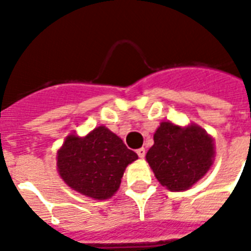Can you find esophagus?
Segmentation results:
<instances>
[{
	"label": "esophagus",
	"instance_id": "esophagus-1",
	"mask_svg": "<svg viewBox=\"0 0 251 251\" xmlns=\"http://www.w3.org/2000/svg\"><path fill=\"white\" fill-rule=\"evenodd\" d=\"M137 153H138V156L141 157V159H143V157L146 156V150L143 149V147H142V149H138Z\"/></svg>",
	"mask_w": 251,
	"mask_h": 251
}]
</instances>
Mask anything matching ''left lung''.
<instances>
[{
    "label": "left lung",
    "mask_w": 251,
    "mask_h": 251,
    "mask_svg": "<svg viewBox=\"0 0 251 251\" xmlns=\"http://www.w3.org/2000/svg\"><path fill=\"white\" fill-rule=\"evenodd\" d=\"M153 142L146 159L169 190H186L212 165L214 141L198 126L182 129L172 122H161Z\"/></svg>",
    "instance_id": "1"
}]
</instances>
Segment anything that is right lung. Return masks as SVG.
Returning a JSON list of instances; mask_svg holds the SVG:
<instances>
[{
    "mask_svg": "<svg viewBox=\"0 0 251 251\" xmlns=\"http://www.w3.org/2000/svg\"><path fill=\"white\" fill-rule=\"evenodd\" d=\"M110 130L99 126L84 138L69 135L57 153L60 176L69 186L95 199H106L118 190L125 168L137 160Z\"/></svg>",
    "mask_w": 251,
    "mask_h": 251,
    "instance_id": "obj_1",
    "label": "right lung"
}]
</instances>
